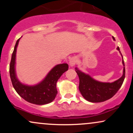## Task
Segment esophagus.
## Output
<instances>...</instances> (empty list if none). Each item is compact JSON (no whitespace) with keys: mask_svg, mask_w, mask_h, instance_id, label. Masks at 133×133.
Masks as SVG:
<instances>
[{"mask_svg":"<svg viewBox=\"0 0 133 133\" xmlns=\"http://www.w3.org/2000/svg\"><path fill=\"white\" fill-rule=\"evenodd\" d=\"M77 61V57H72L69 60V65H71V66H74V65L76 64Z\"/></svg>","mask_w":133,"mask_h":133,"instance_id":"34e87169","label":"esophagus"}]
</instances>
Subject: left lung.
<instances>
[{"instance_id":"obj_1","label":"left lung","mask_w":133,"mask_h":133,"mask_svg":"<svg viewBox=\"0 0 133 133\" xmlns=\"http://www.w3.org/2000/svg\"><path fill=\"white\" fill-rule=\"evenodd\" d=\"M112 38L115 40L114 37ZM117 49L119 51V47ZM123 64L124 66V60H123ZM76 71L79 78V91L87 101L92 103H100L111 98L120 89L125 78V67L122 77L112 83H105L95 81L89 75L79 71L77 68H76Z\"/></svg>"}]
</instances>
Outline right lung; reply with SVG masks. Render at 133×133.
Segmentation results:
<instances>
[{
	"label": "right lung",
	"instance_id": "1",
	"mask_svg": "<svg viewBox=\"0 0 133 133\" xmlns=\"http://www.w3.org/2000/svg\"><path fill=\"white\" fill-rule=\"evenodd\" d=\"M20 39L17 41L14 47L10 66L9 73L14 88L18 94L29 103L37 105H43L52 101L57 94L56 83L64 72L68 71L67 64L57 65L49 72L45 79L41 83L34 86L22 84L18 81L15 72L16 49Z\"/></svg>",
	"mask_w": 133,
	"mask_h": 133
}]
</instances>
